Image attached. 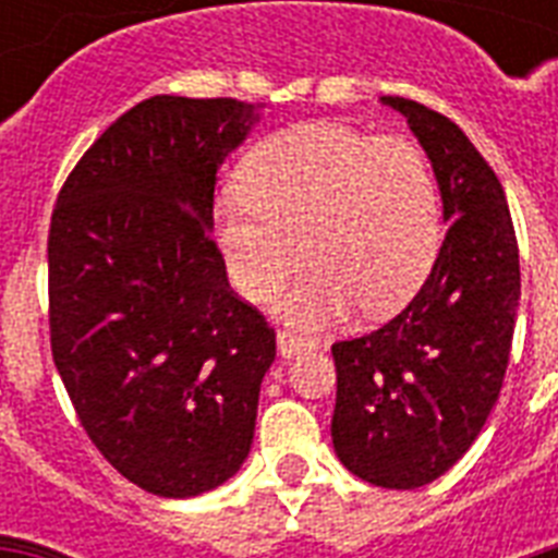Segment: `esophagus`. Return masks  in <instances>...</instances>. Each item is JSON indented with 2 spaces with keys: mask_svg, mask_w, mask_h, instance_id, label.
I'll use <instances>...</instances> for the list:
<instances>
[{
  "mask_svg": "<svg viewBox=\"0 0 558 558\" xmlns=\"http://www.w3.org/2000/svg\"><path fill=\"white\" fill-rule=\"evenodd\" d=\"M315 341L313 339H304V336H298L292 330H280L278 332V356L280 359H292L298 356L301 350H313Z\"/></svg>",
  "mask_w": 558,
  "mask_h": 558,
  "instance_id": "esophagus-1",
  "label": "esophagus"
}]
</instances>
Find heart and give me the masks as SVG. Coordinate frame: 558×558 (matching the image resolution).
Returning <instances> with one entry per match:
<instances>
[{"label": "heart", "mask_w": 558, "mask_h": 558, "mask_svg": "<svg viewBox=\"0 0 558 558\" xmlns=\"http://www.w3.org/2000/svg\"><path fill=\"white\" fill-rule=\"evenodd\" d=\"M222 196L214 236L231 287L263 304L306 257L280 313L318 330L359 304L397 313L428 278L442 243L440 187L425 153L336 121L269 135Z\"/></svg>", "instance_id": "obj_1"}]
</instances>
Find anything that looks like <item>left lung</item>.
<instances>
[{"instance_id": "1", "label": "left lung", "mask_w": 558, "mask_h": 558, "mask_svg": "<svg viewBox=\"0 0 558 558\" xmlns=\"http://www.w3.org/2000/svg\"><path fill=\"white\" fill-rule=\"evenodd\" d=\"M379 100L405 118L432 161L449 231L397 318L332 344L330 432L353 475L416 489L466 454L498 402L519 315V243L501 182L466 133L416 100Z\"/></svg>"}]
</instances>
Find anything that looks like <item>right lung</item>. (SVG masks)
I'll list each match as a JSON object with an SVG mask.
<instances>
[{
  "label": "right lung",
  "instance_id": "obj_1",
  "mask_svg": "<svg viewBox=\"0 0 558 558\" xmlns=\"http://www.w3.org/2000/svg\"><path fill=\"white\" fill-rule=\"evenodd\" d=\"M263 104L156 95L77 161L48 231L51 353L112 466L193 498L248 458L275 330L228 289L214 185Z\"/></svg>",
  "mask_w": 558,
  "mask_h": 558
}]
</instances>
